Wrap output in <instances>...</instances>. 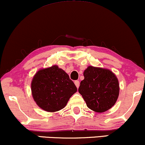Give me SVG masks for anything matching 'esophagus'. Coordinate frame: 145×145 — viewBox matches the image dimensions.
<instances>
[{
  "label": "esophagus",
  "instance_id": "34e87169",
  "mask_svg": "<svg viewBox=\"0 0 145 145\" xmlns=\"http://www.w3.org/2000/svg\"><path fill=\"white\" fill-rule=\"evenodd\" d=\"M74 84H75L76 87H77V88H78V87H79V85H80L79 81H74Z\"/></svg>",
  "mask_w": 145,
  "mask_h": 145
}]
</instances>
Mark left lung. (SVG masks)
Instances as JSON below:
<instances>
[{
  "label": "left lung",
  "mask_w": 145,
  "mask_h": 145,
  "mask_svg": "<svg viewBox=\"0 0 145 145\" xmlns=\"http://www.w3.org/2000/svg\"><path fill=\"white\" fill-rule=\"evenodd\" d=\"M78 92L89 109L102 113L112 108L119 96V82L116 74L104 68L89 66L83 72Z\"/></svg>",
  "instance_id": "left-lung-1"
}]
</instances>
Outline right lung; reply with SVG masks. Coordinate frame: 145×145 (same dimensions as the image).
Here are the masks:
<instances>
[{
    "instance_id": "obj_1",
    "label": "right lung",
    "mask_w": 145,
    "mask_h": 145,
    "mask_svg": "<svg viewBox=\"0 0 145 145\" xmlns=\"http://www.w3.org/2000/svg\"><path fill=\"white\" fill-rule=\"evenodd\" d=\"M31 89L36 104L48 112L63 109L77 91L69 74L57 65L39 70L32 78Z\"/></svg>"
}]
</instances>
